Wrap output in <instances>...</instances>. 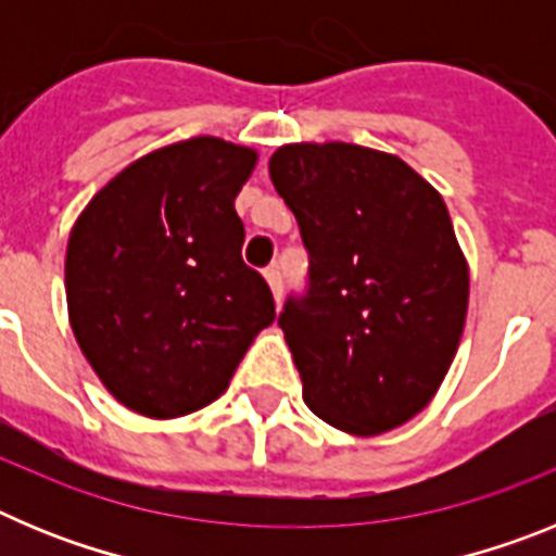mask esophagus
I'll return each mask as SVG.
<instances>
[{"label":"esophagus","instance_id":"obj_1","mask_svg":"<svg viewBox=\"0 0 556 556\" xmlns=\"http://www.w3.org/2000/svg\"><path fill=\"white\" fill-rule=\"evenodd\" d=\"M264 278H267V283H269V289H273V294H275V301L281 303V298H283V278H281V269L275 267H267L264 269Z\"/></svg>","mask_w":556,"mask_h":556}]
</instances>
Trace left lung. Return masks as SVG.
I'll use <instances>...</instances> for the list:
<instances>
[{"instance_id":"left-lung-1","label":"left lung","mask_w":556,"mask_h":556,"mask_svg":"<svg viewBox=\"0 0 556 556\" xmlns=\"http://www.w3.org/2000/svg\"><path fill=\"white\" fill-rule=\"evenodd\" d=\"M269 178L308 250L306 298L278 317L303 401L356 437L404 426L443 384L468 314L440 191L397 155L345 141L278 147Z\"/></svg>"}]
</instances>
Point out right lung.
I'll use <instances>...</instances> for the list:
<instances>
[{
    "label": "right lung",
    "instance_id": "1",
    "mask_svg": "<svg viewBox=\"0 0 556 556\" xmlns=\"http://www.w3.org/2000/svg\"><path fill=\"white\" fill-rule=\"evenodd\" d=\"M258 152L198 136L147 152L83 208L66 244L68 323L122 406L155 420L217 401L275 320L242 262L236 194Z\"/></svg>",
    "mask_w": 556,
    "mask_h": 556
}]
</instances>
